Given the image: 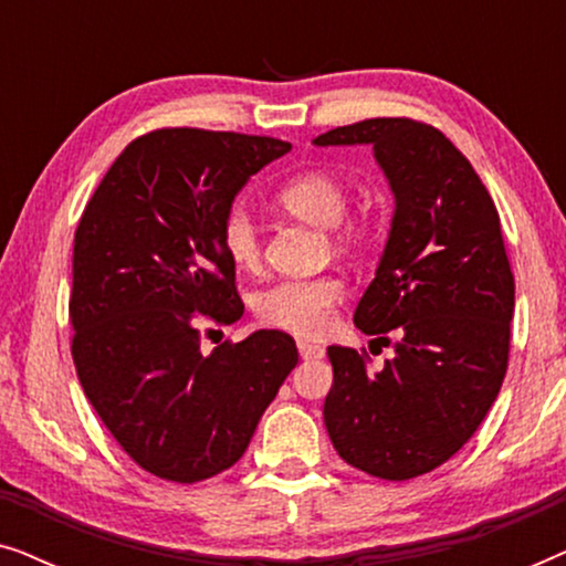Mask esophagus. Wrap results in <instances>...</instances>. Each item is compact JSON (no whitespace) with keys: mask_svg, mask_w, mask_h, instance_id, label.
<instances>
[{"mask_svg":"<svg viewBox=\"0 0 566 566\" xmlns=\"http://www.w3.org/2000/svg\"><path fill=\"white\" fill-rule=\"evenodd\" d=\"M298 355L304 360H319V358H324V347L306 343V339H298Z\"/></svg>","mask_w":566,"mask_h":566,"instance_id":"obj_1","label":"esophagus"}]
</instances>
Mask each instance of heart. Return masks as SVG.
I'll return each mask as SVG.
<instances>
[{
  "mask_svg": "<svg viewBox=\"0 0 566 566\" xmlns=\"http://www.w3.org/2000/svg\"><path fill=\"white\" fill-rule=\"evenodd\" d=\"M277 203L296 219L332 231L337 252H360L374 242L376 221L368 213L345 216L350 208V188L337 175L308 169L291 177L277 192ZM221 250L239 273H258L262 265L260 227L250 208L234 203L221 219ZM345 296L339 275L285 277L254 296V316L265 327L298 337H319L327 332L332 314Z\"/></svg>",
  "mask_w": 566,
  "mask_h": 566,
  "instance_id": "1",
  "label": "heart"
}]
</instances>
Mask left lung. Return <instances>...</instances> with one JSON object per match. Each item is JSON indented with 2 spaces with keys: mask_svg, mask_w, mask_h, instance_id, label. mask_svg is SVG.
Wrapping results in <instances>:
<instances>
[{
  "mask_svg": "<svg viewBox=\"0 0 566 566\" xmlns=\"http://www.w3.org/2000/svg\"><path fill=\"white\" fill-rule=\"evenodd\" d=\"M316 146H374L391 185V231L355 327L391 345L370 370L366 350L327 347L335 381L324 424L339 459L405 482L459 453L507 374L515 281L500 213L469 159L438 128L368 118Z\"/></svg>",
  "mask_w": 566,
  "mask_h": 566,
  "instance_id": "left-lung-1",
  "label": "left lung"
}]
</instances>
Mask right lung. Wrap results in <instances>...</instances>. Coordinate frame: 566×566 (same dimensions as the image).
Listing matches in <instances>:
<instances>
[{
    "label": "right lung",
    "mask_w": 566,
    "mask_h": 566,
    "mask_svg": "<svg viewBox=\"0 0 566 566\" xmlns=\"http://www.w3.org/2000/svg\"><path fill=\"white\" fill-rule=\"evenodd\" d=\"M289 142L159 128L130 142L74 234L72 358L90 405L149 474L196 484L234 467L296 368L291 335L200 350V324L244 314L221 219Z\"/></svg>",
    "instance_id": "1"
}]
</instances>
